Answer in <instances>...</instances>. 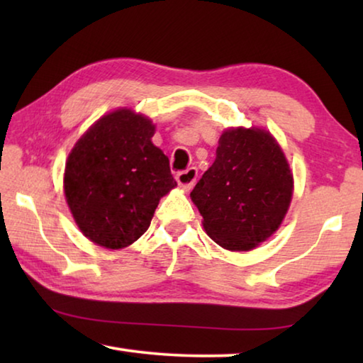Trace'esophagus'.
<instances>
[{
  "mask_svg": "<svg viewBox=\"0 0 363 363\" xmlns=\"http://www.w3.org/2000/svg\"><path fill=\"white\" fill-rule=\"evenodd\" d=\"M196 176H199V171H196V168H187L186 171H181V173H177L176 181L184 190H190L194 187V184L196 181Z\"/></svg>",
  "mask_w": 363,
  "mask_h": 363,
  "instance_id": "34e87169",
  "label": "esophagus"
}]
</instances>
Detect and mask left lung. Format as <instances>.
Masks as SVG:
<instances>
[{"instance_id": "1", "label": "left lung", "mask_w": 363, "mask_h": 363, "mask_svg": "<svg viewBox=\"0 0 363 363\" xmlns=\"http://www.w3.org/2000/svg\"><path fill=\"white\" fill-rule=\"evenodd\" d=\"M293 196V174L272 134L259 128H229L216 160L190 199L203 229L219 247L250 251L279 229Z\"/></svg>"}]
</instances>
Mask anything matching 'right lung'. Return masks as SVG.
<instances>
[{
	"instance_id": "add662e5",
	"label": "right lung",
	"mask_w": 363,
	"mask_h": 363,
	"mask_svg": "<svg viewBox=\"0 0 363 363\" xmlns=\"http://www.w3.org/2000/svg\"><path fill=\"white\" fill-rule=\"evenodd\" d=\"M153 134L147 116L118 108L97 120L67 158V205L84 237L99 247L120 250L136 242L160 199L177 186Z\"/></svg>"
}]
</instances>
